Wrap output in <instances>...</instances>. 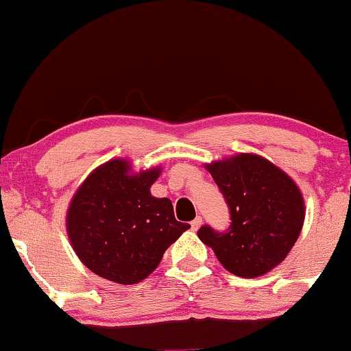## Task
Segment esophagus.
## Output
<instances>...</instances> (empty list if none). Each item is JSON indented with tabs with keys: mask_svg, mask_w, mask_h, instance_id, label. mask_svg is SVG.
Wrapping results in <instances>:
<instances>
[{
	"mask_svg": "<svg viewBox=\"0 0 351 351\" xmlns=\"http://www.w3.org/2000/svg\"><path fill=\"white\" fill-rule=\"evenodd\" d=\"M201 223H203V219H201V216H196L195 219L191 221V229H193V231H198L199 226H201Z\"/></svg>",
	"mask_w": 351,
	"mask_h": 351,
	"instance_id": "esophagus-1",
	"label": "esophagus"
}]
</instances>
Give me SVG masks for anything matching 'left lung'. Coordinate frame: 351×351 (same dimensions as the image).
Masks as SVG:
<instances>
[{
    "label": "left lung",
    "mask_w": 351,
    "mask_h": 351,
    "mask_svg": "<svg viewBox=\"0 0 351 351\" xmlns=\"http://www.w3.org/2000/svg\"><path fill=\"white\" fill-rule=\"evenodd\" d=\"M229 209V228L209 224L198 237L219 263L239 277H257L282 263L304 224V198L295 183L271 162L239 155L208 165Z\"/></svg>",
    "instance_id": "obj_1"
}]
</instances>
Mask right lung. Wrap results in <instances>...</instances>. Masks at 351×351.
Segmentation results:
<instances>
[{
	"label": "right lung",
	"instance_id": "1",
	"mask_svg": "<svg viewBox=\"0 0 351 351\" xmlns=\"http://www.w3.org/2000/svg\"><path fill=\"white\" fill-rule=\"evenodd\" d=\"M130 165L112 160L92 171L67 211V232L79 259L117 284L150 276L170 244L189 228L176 221L168 198L152 196L160 170L128 175Z\"/></svg>",
	"mask_w": 351,
	"mask_h": 351
}]
</instances>
